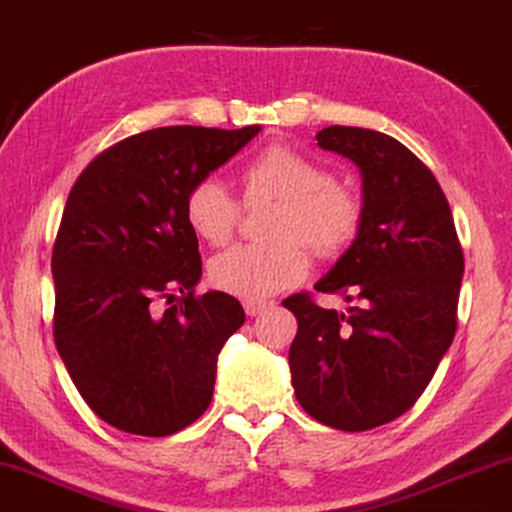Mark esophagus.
Masks as SVG:
<instances>
[{"label": "esophagus", "mask_w": 512, "mask_h": 512, "mask_svg": "<svg viewBox=\"0 0 512 512\" xmlns=\"http://www.w3.org/2000/svg\"><path fill=\"white\" fill-rule=\"evenodd\" d=\"M273 306V301H261V299H244V311L246 315H258L266 308Z\"/></svg>", "instance_id": "1"}]
</instances>
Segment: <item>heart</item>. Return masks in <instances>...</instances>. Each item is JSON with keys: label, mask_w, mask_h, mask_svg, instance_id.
<instances>
[{"label": "heart", "mask_w": 512, "mask_h": 512, "mask_svg": "<svg viewBox=\"0 0 512 512\" xmlns=\"http://www.w3.org/2000/svg\"><path fill=\"white\" fill-rule=\"evenodd\" d=\"M246 201H275L268 244H239L211 261L213 285L239 299H266L299 282L308 270L306 249L337 256L356 239L363 204L351 187L332 180L330 170L299 151L273 144L258 151L239 170ZM237 201L218 180L194 182L185 197V220L206 244L220 246L232 237Z\"/></svg>", "instance_id": "heart-1"}]
</instances>
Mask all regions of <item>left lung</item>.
Here are the masks:
<instances>
[{"instance_id": "obj_1", "label": "left lung", "mask_w": 512, "mask_h": 512, "mask_svg": "<svg viewBox=\"0 0 512 512\" xmlns=\"http://www.w3.org/2000/svg\"><path fill=\"white\" fill-rule=\"evenodd\" d=\"M318 147L361 170L363 223L315 282L346 311L308 294L282 301L296 315L289 370L311 418L344 432L396 420L420 399L456 334L463 249L432 170L384 132L330 125Z\"/></svg>"}]
</instances>
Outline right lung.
<instances>
[{"label":"right lung","mask_w":512,"mask_h":512,"mask_svg":"<svg viewBox=\"0 0 512 512\" xmlns=\"http://www.w3.org/2000/svg\"><path fill=\"white\" fill-rule=\"evenodd\" d=\"M258 132H140L97 156L68 194L52 254L54 342L82 399L116 430L166 437L211 403L218 353L244 308L225 292L194 294L201 256L185 197Z\"/></svg>","instance_id":"add662e5"}]
</instances>
